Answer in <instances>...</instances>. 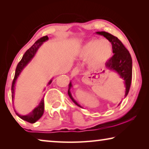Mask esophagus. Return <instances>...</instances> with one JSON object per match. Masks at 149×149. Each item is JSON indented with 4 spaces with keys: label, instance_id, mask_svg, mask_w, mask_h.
I'll list each match as a JSON object with an SVG mask.
<instances>
[{
    "label": "esophagus",
    "instance_id": "esophagus-1",
    "mask_svg": "<svg viewBox=\"0 0 149 149\" xmlns=\"http://www.w3.org/2000/svg\"><path fill=\"white\" fill-rule=\"evenodd\" d=\"M79 70L77 68H75L72 70L71 72V76L72 77H74L75 75H77L78 74H79Z\"/></svg>",
    "mask_w": 149,
    "mask_h": 149
}]
</instances>
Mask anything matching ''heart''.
Listing matches in <instances>:
<instances>
[{
    "instance_id": "b5f03b06",
    "label": "heart",
    "mask_w": 149,
    "mask_h": 149,
    "mask_svg": "<svg viewBox=\"0 0 149 149\" xmlns=\"http://www.w3.org/2000/svg\"><path fill=\"white\" fill-rule=\"evenodd\" d=\"M112 54L113 46L108 39H91L81 47L79 51V56L83 59H89V65L93 68L107 63Z\"/></svg>"
}]
</instances>
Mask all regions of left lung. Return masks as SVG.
<instances>
[{"mask_svg": "<svg viewBox=\"0 0 149 149\" xmlns=\"http://www.w3.org/2000/svg\"><path fill=\"white\" fill-rule=\"evenodd\" d=\"M96 33L104 36L108 41H110L113 46V56L106 63V68L108 70H112L117 73L119 77L123 80L125 87V98L129 93L132 77V59L131 54L127 49L124 47L116 37L105 31H98ZM72 87V82L70 81L68 85V95L75 104L81 107L79 103L75 100L70 91ZM121 103V102H120ZM120 103L118 106L120 104ZM82 108V107H81Z\"/></svg>", "mask_w": 149, "mask_h": 149, "instance_id": "1", "label": "left lung"}]
</instances>
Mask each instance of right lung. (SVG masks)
<instances>
[{
  "instance_id": "right-lung-1",
  "label": "right lung",
  "mask_w": 149,
  "mask_h": 149,
  "mask_svg": "<svg viewBox=\"0 0 149 149\" xmlns=\"http://www.w3.org/2000/svg\"><path fill=\"white\" fill-rule=\"evenodd\" d=\"M49 40V37L47 35V36L42 37L41 39L35 42L34 45L31 46L29 49L27 50V51L25 52L24 54L23 57H22V60H20V62L17 64L16 72H15V75L13 81H12V101L14 102V94H15V86H16V83L17 81V78L19 77V75L21 74V73L23 72L25 68H26L27 65L29 64V62L31 61L32 59L33 58L34 56L36 54L37 50H39L40 47H41V45L43 44V42L47 41ZM52 79H53V77L50 79L49 83H48L47 85H50L52 81ZM45 90V88L44 89V91ZM14 111L16 112V115L19 118H21L24 121H26L27 122H29L31 123H34L37 122V120H39L40 118L43 114L44 113V99H42L41 101L39 103V104L35 107L33 110H32L31 112H30L29 114L27 115H20L18 113L16 112V109L14 108Z\"/></svg>"
}]
</instances>
